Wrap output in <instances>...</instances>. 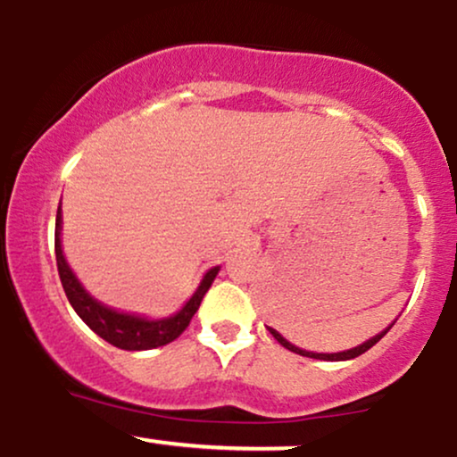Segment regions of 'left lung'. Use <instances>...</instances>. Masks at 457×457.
I'll use <instances>...</instances> for the list:
<instances>
[{"label":"left lung","mask_w":457,"mask_h":457,"mask_svg":"<svg viewBox=\"0 0 457 457\" xmlns=\"http://www.w3.org/2000/svg\"><path fill=\"white\" fill-rule=\"evenodd\" d=\"M393 327V324H391ZM389 327V328H391ZM389 328H385L382 330V333H378V335H374V337L371 339H367L365 344H361V345H356V348H350V350H344V353H333V354H324V353H307V350H301V348H296L295 344H290L287 342L286 337H281L279 333H277L275 328H270L269 327V330H270V335L272 337L277 339V342H279L283 348H287L290 350V353H296V354H301V356H309V359H320V361H348V359H354V356H359V354H363V353H367V350L371 348V345L374 344H378L382 337H385L386 333H389Z\"/></svg>","instance_id":"left-lung-1"}]
</instances>
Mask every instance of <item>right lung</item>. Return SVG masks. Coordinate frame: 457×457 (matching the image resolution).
Returning a JSON list of instances; mask_svg holds the SVG:
<instances>
[{"instance_id":"right-lung-1","label":"right lung","mask_w":457,"mask_h":457,"mask_svg":"<svg viewBox=\"0 0 457 457\" xmlns=\"http://www.w3.org/2000/svg\"><path fill=\"white\" fill-rule=\"evenodd\" d=\"M62 208H57L55 217V260H57V272H60L62 287H64L68 303L77 312V316L90 327L98 337H103L104 342H109L115 348L122 350H152L174 342L176 337H180L185 333V328L191 324V318L195 316V312L202 305V298L208 292V287L212 286L214 277H217L219 266H214L204 275L202 283L195 290V295L187 301V305L180 312L174 313L170 318L162 320H148L139 316H130V313L115 312L112 307H104L103 303H98L96 298L87 295L83 290V286L79 283L75 272L71 270L68 262L64 258V251H62Z\"/></svg>"}]
</instances>
